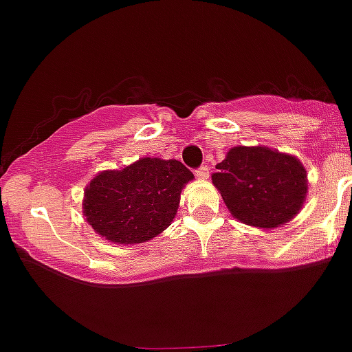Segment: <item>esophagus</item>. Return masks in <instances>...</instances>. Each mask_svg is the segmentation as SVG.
I'll return each mask as SVG.
<instances>
[{"label":"esophagus","instance_id":"esophagus-1","mask_svg":"<svg viewBox=\"0 0 352 352\" xmlns=\"http://www.w3.org/2000/svg\"><path fill=\"white\" fill-rule=\"evenodd\" d=\"M195 175H197L198 180H207V179H209V168L200 166L197 170V173H195Z\"/></svg>","mask_w":352,"mask_h":352}]
</instances>
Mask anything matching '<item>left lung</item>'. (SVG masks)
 Instances as JSON below:
<instances>
[{"label":"left lung","mask_w":352,"mask_h":352,"mask_svg":"<svg viewBox=\"0 0 352 352\" xmlns=\"http://www.w3.org/2000/svg\"><path fill=\"white\" fill-rule=\"evenodd\" d=\"M212 184L237 221L276 228L292 221L307 200L308 179L296 155L269 146H234L216 164Z\"/></svg>","instance_id":"8db88e82"}]
</instances>
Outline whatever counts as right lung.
<instances>
[{
    "label": "right lung",
    "mask_w": 352,
    "mask_h": 352,
    "mask_svg": "<svg viewBox=\"0 0 352 352\" xmlns=\"http://www.w3.org/2000/svg\"><path fill=\"white\" fill-rule=\"evenodd\" d=\"M193 179L177 159L140 157L120 170H104L85 188V218L109 243H146L170 227L180 193Z\"/></svg>",
    "instance_id": "1"
}]
</instances>
